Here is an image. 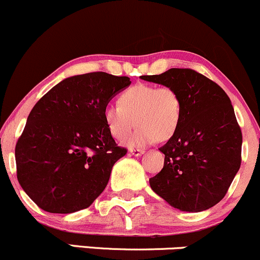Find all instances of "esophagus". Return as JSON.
<instances>
[{"mask_svg":"<svg viewBox=\"0 0 260 260\" xmlns=\"http://www.w3.org/2000/svg\"><path fill=\"white\" fill-rule=\"evenodd\" d=\"M144 149H131L129 150V153L132 154V155H134V156H139V155H142V154H144Z\"/></svg>","mask_w":260,"mask_h":260,"instance_id":"1","label":"esophagus"}]
</instances>
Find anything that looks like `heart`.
Returning a JSON list of instances; mask_svg holds the SVG:
<instances>
[{"instance_id":"1","label":"heart","mask_w":260,"mask_h":260,"mask_svg":"<svg viewBox=\"0 0 260 260\" xmlns=\"http://www.w3.org/2000/svg\"><path fill=\"white\" fill-rule=\"evenodd\" d=\"M182 118V100L170 86L136 84L121 92L118 105L104 110L106 128L116 140L127 139L128 147H145L156 140H168L177 132Z\"/></svg>"}]
</instances>
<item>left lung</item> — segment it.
I'll list each match as a JSON object with an SVG mask.
<instances>
[{
    "label": "left lung",
    "mask_w": 260,
    "mask_h": 260,
    "mask_svg": "<svg viewBox=\"0 0 260 260\" xmlns=\"http://www.w3.org/2000/svg\"><path fill=\"white\" fill-rule=\"evenodd\" d=\"M148 82L174 88L182 100L177 132L159 150L164 168L149 180L171 207L198 213L217 204L241 166L242 132L221 86L190 68H171Z\"/></svg>",
    "instance_id": "1"
}]
</instances>
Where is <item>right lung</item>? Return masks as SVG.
Here are the masks:
<instances>
[{"label": "right lung", "mask_w": 260, "mask_h": 260, "mask_svg": "<svg viewBox=\"0 0 260 260\" xmlns=\"http://www.w3.org/2000/svg\"><path fill=\"white\" fill-rule=\"evenodd\" d=\"M128 77H70L35 104L16 144L17 178L39 208L70 214L90 207L112 166L127 154L107 131L104 110L129 86Z\"/></svg>", "instance_id": "obj_1"}]
</instances>
